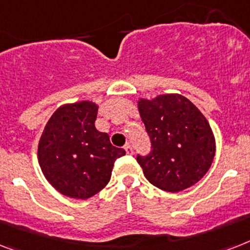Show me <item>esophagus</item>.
Segmentation results:
<instances>
[{"label":"esophagus","instance_id":"34e87169","mask_svg":"<svg viewBox=\"0 0 250 250\" xmlns=\"http://www.w3.org/2000/svg\"><path fill=\"white\" fill-rule=\"evenodd\" d=\"M125 153L129 154V155H131V154H133V147H132L129 144H127V145L125 146Z\"/></svg>","mask_w":250,"mask_h":250}]
</instances>
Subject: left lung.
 I'll list each match as a JSON object with an SVG mask.
<instances>
[{
  "instance_id": "obj_1",
  "label": "left lung",
  "mask_w": 250,
  "mask_h": 250,
  "mask_svg": "<svg viewBox=\"0 0 250 250\" xmlns=\"http://www.w3.org/2000/svg\"><path fill=\"white\" fill-rule=\"evenodd\" d=\"M137 106L151 141L149 155H137L145 177L168 192L195 185L208 172L216 153L206 117L178 93L140 99Z\"/></svg>"
}]
</instances>
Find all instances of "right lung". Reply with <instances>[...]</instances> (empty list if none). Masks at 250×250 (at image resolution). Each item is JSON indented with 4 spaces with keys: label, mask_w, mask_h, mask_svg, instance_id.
Wrapping results in <instances>:
<instances>
[{
    "label": "right lung",
    "mask_w": 250,
    "mask_h": 250,
    "mask_svg": "<svg viewBox=\"0 0 250 250\" xmlns=\"http://www.w3.org/2000/svg\"><path fill=\"white\" fill-rule=\"evenodd\" d=\"M97 105L79 101L60 106L48 119L38 144L44 177L62 195L88 199L110 181L114 162L125 151L95 127Z\"/></svg>",
    "instance_id": "1"
}]
</instances>
